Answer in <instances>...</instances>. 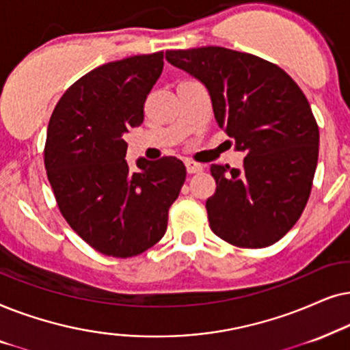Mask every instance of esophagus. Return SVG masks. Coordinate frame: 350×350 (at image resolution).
I'll return each mask as SVG.
<instances>
[{"mask_svg":"<svg viewBox=\"0 0 350 350\" xmlns=\"http://www.w3.org/2000/svg\"><path fill=\"white\" fill-rule=\"evenodd\" d=\"M185 167H187L189 174H195V172L203 171V166L200 165V163H195V161H185Z\"/></svg>","mask_w":350,"mask_h":350,"instance_id":"34e87169","label":"esophagus"}]
</instances>
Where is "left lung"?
Listing matches in <instances>:
<instances>
[{
  "mask_svg": "<svg viewBox=\"0 0 350 350\" xmlns=\"http://www.w3.org/2000/svg\"><path fill=\"white\" fill-rule=\"evenodd\" d=\"M166 60L203 83L217 126L245 153L243 166L211 165V230L240 248L286 235L309 200L319 126L301 88L280 67L219 46L166 51Z\"/></svg>",
  "mask_w": 350,
  "mask_h": 350,
  "instance_id": "8db88e82",
  "label": "left lung"
}]
</instances>
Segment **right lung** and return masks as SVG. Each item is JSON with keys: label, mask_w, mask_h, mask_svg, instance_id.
Listing matches in <instances>:
<instances>
[{"label": "right lung", "mask_w": 350, "mask_h": 350, "mask_svg": "<svg viewBox=\"0 0 350 350\" xmlns=\"http://www.w3.org/2000/svg\"><path fill=\"white\" fill-rule=\"evenodd\" d=\"M163 53L100 65L70 86L51 115L44 166L68 226L92 248L131 258L152 248L185 180L174 157L139 158L129 171L124 134L141 126Z\"/></svg>", "instance_id": "right-lung-1"}]
</instances>
